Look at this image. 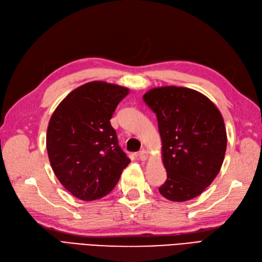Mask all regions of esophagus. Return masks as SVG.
I'll return each instance as SVG.
<instances>
[{"label":"esophagus","mask_w":262,"mask_h":262,"mask_svg":"<svg viewBox=\"0 0 262 262\" xmlns=\"http://www.w3.org/2000/svg\"><path fill=\"white\" fill-rule=\"evenodd\" d=\"M147 158H148V153L146 152V150H141V152L139 153V160L140 161H146L147 160Z\"/></svg>","instance_id":"esophagus-1"}]
</instances>
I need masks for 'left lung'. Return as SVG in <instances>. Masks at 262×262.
Instances as JSON below:
<instances>
[{
	"mask_svg": "<svg viewBox=\"0 0 262 262\" xmlns=\"http://www.w3.org/2000/svg\"><path fill=\"white\" fill-rule=\"evenodd\" d=\"M143 99L156 114L167 171L160 193L175 202L191 200L212 184L223 164V117L207 96L187 87H156Z\"/></svg>",
	"mask_w": 262,
	"mask_h": 262,
	"instance_id": "left-lung-1",
	"label": "left lung"
}]
</instances>
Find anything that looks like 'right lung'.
Listing matches in <instances>:
<instances>
[{
    "label": "right lung",
    "instance_id": "right-lung-1",
    "mask_svg": "<svg viewBox=\"0 0 262 262\" xmlns=\"http://www.w3.org/2000/svg\"><path fill=\"white\" fill-rule=\"evenodd\" d=\"M129 89L101 81L71 92L52 114L47 130V152L55 176L83 201L108 194L131 162L118 145L110 124Z\"/></svg>",
    "mask_w": 262,
    "mask_h": 262
}]
</instances>
